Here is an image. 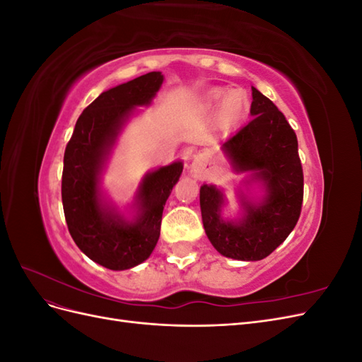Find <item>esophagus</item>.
Instances as JSON below:
<instances>
[{
  "instance_id": "esophagus-1",
  "label": "esophagus",
  "mask_w": 362,
  "mask_h": 362,
  "mask_svg": "<svg viewBox=\"0 0 362 362\" xmlns=\"http://www.w3.org/2000/svg\"><path fill=\"white\" fill-rule=\"evenodd\" d=\"M204 163H205V156H204V154L194 156V158H193V169H194L196 172H199L201 168L204 166Z\"/></svg>"
}]
</instances>
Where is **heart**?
<instances>
[{"label":"heart","mask_w":362,"mask_h":362,"mask_svg":"<svg viewBox=\"0 0 362 362\" xmlns=\"http://www.w3.org/2000/svg\"><path fill=\"white\" fill-rule=\"evenodd\" d=\"M226 100L222 103L221 110V120L225 127L235 125L240 119L243 117L246 107H247V98L242 90H233L225 96L223 90H216L210 96V104H218L223 98Z\"/></svg>","instance_id":"1"}]
</instances>
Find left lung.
Segmentation results:
<instances>
[{
    "mask_svg": "<svg viewBox=\"0 0 362 362\" xmlns=\"http://www.w3.org/2000/svg\"><path fill=\"white\" fill-rule=\"evenodd\" d=\"M254 119L222 145L237 170L254 172L267 196L259 205L243 201L242 222L221 217L223 194L214 185L201 187V213L206 237L223 257L258 261L270 255L293 231L303 201V170L298 137L278 107L252 87Z\"/></svg>",
    "mask_w": 362,
    "mask_h": 362,
    "instance_id": "obj_1",
    "label": "left lung"
}]
</instances>
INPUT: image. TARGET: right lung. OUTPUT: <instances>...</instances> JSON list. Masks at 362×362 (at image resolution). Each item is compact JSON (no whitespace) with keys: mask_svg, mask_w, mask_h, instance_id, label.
Masks as SVG:
<instances>
[{"mask_svg":"<svg viewBox=\"0 0 362 362\" xmlns=\"http://www.w3.org/2000/svg\"><path fill=\"white\" fill-rule=\"evenodd\" d=\"M161 83V72H149L103 92L84 108L64 149L62 202L71 237L92 261L110 270L131 269L151 255L164 204L182 172L177 161L146 175L137 193L134 222L101 204L100 173L119 129L136 105L151 103Z\"/></svg>","mask_w":362,"mask_h":362,"instance_id":"add662e5","label":"right lung"}]
</instances>
